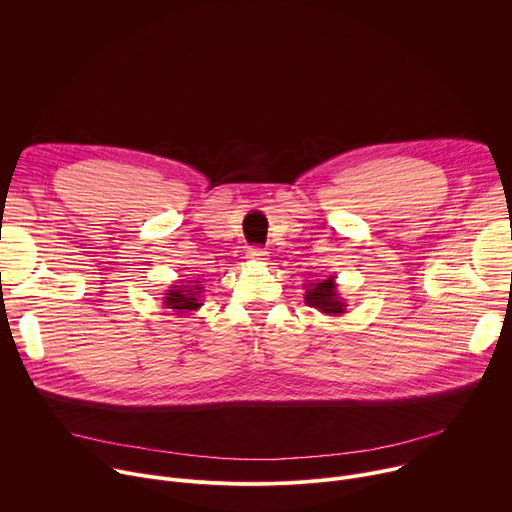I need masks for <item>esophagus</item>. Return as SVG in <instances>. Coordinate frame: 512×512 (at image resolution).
I'll return each instance as SVG.
<instances>
[{"label":"esophagus","instance_id":"1","mask_svg":"<svg viewBox=\"0 0 512 512\" xmlns=\"http://www.w3.org/2000/svg\"><path fill=\"white\" fill-rule=\"evenodd\" d=\"M266 256H268V252H266L264 248H260V246H252V248L248 250V258L254 260V262H264Z\"/></svg>","mask_w":512,"mask_h":512}]
</instances>
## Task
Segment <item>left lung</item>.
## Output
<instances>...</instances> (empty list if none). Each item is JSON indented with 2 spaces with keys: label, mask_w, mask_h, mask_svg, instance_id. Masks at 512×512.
<instances>
[{
  "label": "left lung",
  "mask_w": 512,
  "mask_h": 512,
  "mask_svg": "<svg viewBox=\"0 0 512 512\" xmlns=\"http://www.w3.org/2000/svg\"><path fill=\"white\" fill-rule=\"evenodd\" d=\"M305 303L321 313L327 315H339V313H346V301L339 297L337 285H335V276H329L325 280H317L311 282L309 287H305Z\"/></svg>",
  "instance_id": "8db88e82"
}]
</instances>
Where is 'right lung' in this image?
I'll return each instance as SVG.
<instances>
[{
	"label": "right lung",
	"instance_id": "add662e5",
	"mask_svg": "<svg viewBox=\"0 0 512 512\" xmlns=\"http://www.w3.org/2000/svg\"><path fill=\"white\" fill-rule=\"evenodd\" d=\"M201 295L203 287L199 285V280L179 282V285H173L170 291L164 293V309H173V315L197 311L203 305L199 299Z\"/></svg>",
	"mask_w": 512,
	"mask_h": 512
}]
</instances>
